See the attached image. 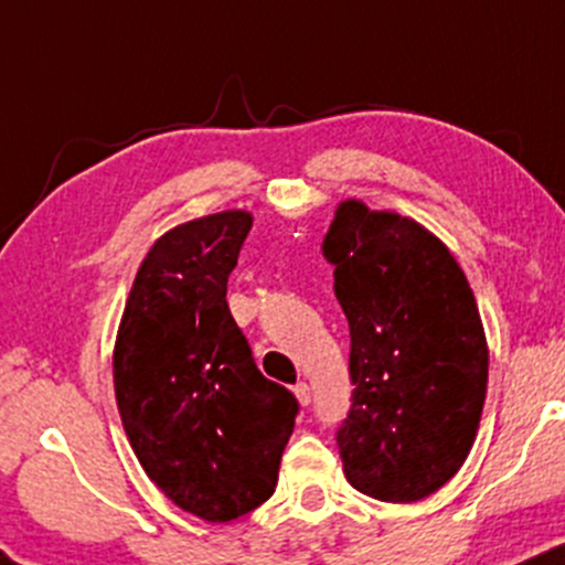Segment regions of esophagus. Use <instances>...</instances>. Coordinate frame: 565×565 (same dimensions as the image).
Returning a JSON list of instances; mask_svg holds the SVG:
<instances>
[{
    "mask_svg": "<svg viewBox=\"0 0 565 565\" xmlns=\"http://www.w3.org/2000/svg\"><path fill=\"white\" fill-rule=\"evenodd\" d=\"M294 392H296V397H299V403L301 405H309L312 403V386H309L307 382H299L294 386Z\"/></svg>",
    "mask_w": 565,
    "mask_h": 565,
    "instance_id": "1",
    "label": "esophagus"
}]
</instances>
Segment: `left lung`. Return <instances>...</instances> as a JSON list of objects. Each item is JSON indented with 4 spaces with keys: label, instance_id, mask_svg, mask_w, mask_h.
<instances>
[{
    "label": "left lung",
    "instance_id": "1",
    "mask_svg": "<svg viewBox=\"0 0 565 565\" xmlns=\"http://www.w3.org/2000/svg\"><path fill=\"white\" fill-rule=\"evenodd\" d=\"M350 322L352 408L335 443L347 480L419 502L459 472L478 435L488 344L465 271L405 215L341 202L322 239Z\"/></svg>",
    "mask_w": 565,
    "mask_h": 565
}]
</instances>
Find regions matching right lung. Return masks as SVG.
Returning a JSON list of instances; mask_svg holds the SVG:
<instances>
[{
    "mask_svg": "<svg viewBox=\"0 0 565 565\" xmlns=\"http://www.w3.org/2000/svg\"><path fill=\"white\" fill-rule=\"evenodd\" d=\"M253 226L224 211L162 234L132 280L114 392L143 472L173 504L211 523L275 493L299 401L269 382L226 303Z\"/></svg>",
    "mask_w": 565,
    "mask_h": 565,
    "instance_id": "add662e5",
    "label": "right lung"
}]
</instances>
